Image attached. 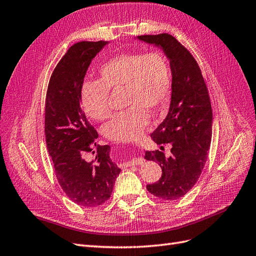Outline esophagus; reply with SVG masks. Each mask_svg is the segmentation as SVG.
<instances>
[{
    "mask_svg": "<svg viewBox=\"0 0 256 256\" xmlns=\"http://www.w3.org/2000/svg\"><path fill=\"white\" fill-rule=\"evenodd\" d=\"M143 158L142 157H134V158H131V160L127 162H125L124 164V167H131V166H136V164H143Z\"/></svg>",
    "mask_w": 256,
    "mask_h": 256,
    "instance_id": "obj_1",
    "label": "esophagus"
}]
</instances>
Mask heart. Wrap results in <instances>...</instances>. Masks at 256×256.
I'll use <instances>...</instances> for the list:
<instances>
[{"instance_id": "obj_1", "label": "heart", "mask_w": 256, "mask_h": 256, "mask_svg": "<svg viewBox=\"0 0 256 256\" xmlns=\"http://www.w3.org/2000/svg\"><path fill=\"white\" fill-rule=\"evenodd\" d=\"M100 80L82 85L80 102L85 114L94 120L110 116L108 89L125 88L126 111L115 114L104 126L106 139L128 143L140 138L150 120L166 111L171 92L168 60L160 52H127L112 57L100 68Z\"/></svg>"}]
</instances>
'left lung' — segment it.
<instances>
[{
    "mask_svg": "<svg viewBox=\"0 0 256 256\" xmlns=\"http://www.w3.org/2000/svg\"><path fill=\"white\" fill-rule=\"evenodd\" d=\"M160 48L171 70V101L164 122L150 134L153 141L172 145L171 155L146 152L144 158L160 164L162 174L148 190L164 200L183 197L197 182L206 162L212 138V108L204 80L192 54L168 33L136 36Z\"/></svg>",
    "mask_w": 256,
    "mask_h": 256,
    "instance_id": "8db88e82",
    "label": "left lung"
}]
</instances>
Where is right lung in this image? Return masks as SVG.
Returning a JSON list of instances; mask_svg holds the SVG:
<instances>
[{
    "label": "right lung",
    "instance_id": "1",
    "mask_svg": "<svg viewBox=\"0 0 256 256\" xmlns=\"http://www.w3.org/2000/svg\"><path fill=\"white\" fill-rule=\"evenodd\" d=\"M108 42H80L68 48L52 74L45 103V136L61 188L73 202L96 208L111 197L120 168L111 146L96 145L98 134L80 108V89L92 59ZM96 154L94 161L86 154Z\"/></svg>",
    "mask_w": 256,
    "mask_h": 256
}]
</instances>
